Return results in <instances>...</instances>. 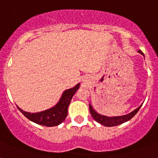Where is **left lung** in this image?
I'll return each instance as SVG.
<instances>
[{"label":"left lung","mask_w":158,"mask_h":158,"mask_svg":"<svg viewBox=\"0 0 158 158\" xmlns=\"http://www.w3.org/2000/svg\"><path fill=\"white\" fill-rule=\"evenodd\" d=\"M138 52L140 54H142L143 56H144L141 50L138 51ZM141 106H142V105L139 106L137 109H135V110H133L132 112L129 113L127 115H120V116H113V117H108V116H106V115L98 114V112H96V110H94V109L93 108L91 104H89V110H90V113H91V115L93 116V118L96 120L97 122H98L101 125H105V126H107V127H111V126L119 125L120 124L126 122L128 120H130L131 118H133L136 115V113L139 110Z\"/></svg>","instance_id":"left-lung-1"}]
</instances>
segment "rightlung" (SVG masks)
<instances>
[{
  "instance_id": "right-lung-1",
  "label": "right lung",
  "mask_w": 158,
  "mask_h": 158,
  "mask_svg": "<svg viewBox=\"0 0 158 158\" xmlns=\"http://www.w3.org/2000/svg\"><path fill=\"white\" fill-rule=\"evenodd\" d=\"M79 84H78L74 88L64 91L61 98L57 102L56 105L50 109L43 110V111L31 113L24 111L19 106L17 107L25 117H27L28 120L36 123V124L48 126V127L56 126V125L61 124L65 120L67 114H68V106L70 103L72 98L76 93L77 90L79 89Z\"/></svg>"
}]
</instances>
